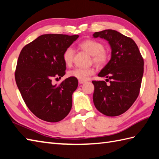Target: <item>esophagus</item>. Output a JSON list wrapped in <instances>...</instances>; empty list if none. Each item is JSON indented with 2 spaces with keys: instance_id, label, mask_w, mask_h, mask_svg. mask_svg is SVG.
<instances>
[{
  "instance_id": "1",
  "label": "esophagus",
  "mask_w": 159,
  "mask_h": 159,
  "mask_svg": "<svg viewBox=\"0 0 159 159\" xmlns=\"http://www.w3.org/2000/svg\"><path fill=\"white\" fill-rule=\"evenodd\" d=\"M79 83L80 84H83V83H86V80H79Z\"/></svg>"
}]
</instances>
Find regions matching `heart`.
Listing matches in <instances>:
<instances>
[{
  "instance_id": "heart-1",
  "label": "heart",
  "mask_w": 159,
  "mask_h": 159,
  "mask_svg": "<svg viewBox=\"0 0 159 159\" xmlns=\"http://www.w3.org/2000/svg\"><path fill=\"white\" fill-rule=\"evenodd\" d=\"M80 46L92 56V61L96 65L104 66L109 60V55L104 50V45L102 43L93 39H86L80 43ZM74 51L73 48L69 47L63 53V59L67 66H70L72 63ZM94 73L92 68H75L70 70L67 73L70 77H73L78 80H85L88 79Z\"/></svg>"
}]
</instances>
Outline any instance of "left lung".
Instances as JSON below:
<instances>
[{"instance_id": "8db88e82", "label": "left lung", "mask_w": 159, "mask_h": 159, "mask_svg": "<svg viewBox=\"0 0 159 159\" xmlns=\"http://www.w3.org/2000/svg\"><path fill=\"white\" fill-rule=\"evenodd\" d=\"M109 42L111 58L98 74L104 80H93L94 105L107 116H118L133 105L139 94L143 74V59L136 43L115 30L93 34Z\"/></svg>"}]
</instances>
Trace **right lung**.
Here are the masks:
<instances>
[{
    "label": "right lung",
    "mask_w": 159,
    "mask_h": 159,
    "mask_svg": "<svg viewBox=\"0 0 159 159\" xmlns=\"http://www.w3.org/2000/svg\"><path fill=\"white\" fill-rule=\"evenodd\" d=\"M78 38V35H42L20 53L15 72L17 86L29 110L43 121L57 122L72 109L77 79L69 77L59 85H53L52 79L65 75L63 53Z\"/></svg>",
    "instance_id": "add662e5"
}]
</instances>
